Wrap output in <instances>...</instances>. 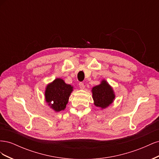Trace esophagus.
<instances>
[{"instance_id":"1","label":"esophagus","mask_w":159,"mask_h":159,"mask_svg":"<svg viewBox=\"0 0 159 159\" xmlns=\"http://www.w3.org/2000/svg\"><path fill=\"white\" fill-rule=\"evenodd\" d=\"M79 85H80V88L81 89H83L85 88V85H84V83H83V82H80Z\"/></svg>"}]
</instances>
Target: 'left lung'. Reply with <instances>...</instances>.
Instances as JSON below:
<instances>
[{"mask_svg":"<svg viewBox=\"0 0 159 159\" xmlns=\"http://www.w3.org/2000/svg\"><path fill=\"white\" fill-rule=\"evenodd\" d=\"M92 93L94 104L99 107H107L113 102L115 98L112 88L105 80L102 81L100 85L93 88Z\"/></svg>","mask_w":159,"mask_h":159,"instance_id":"8db88e82","label":"left lung"}]
</instances>
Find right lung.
I'll return each mask as SVG.
<instances>
[{
    "mask_svg": "<svg viewBox=\"0 0 159 159\" xmlns=\"http://www.w3.org/2000/svg\"><path fill=\"white\" fill-rule=\"evenodd\" d=\"M73 88L66 84L63 80L56 79L47 86L45 93L46 102L51 104V107L56 111L64 110L68 103Z\"/></svg>",
    "mask_w": 159,
    "mask_h": 159,
    "instance_id": "right-lung-1",
    "label": "right lung"
}]
</instances>
